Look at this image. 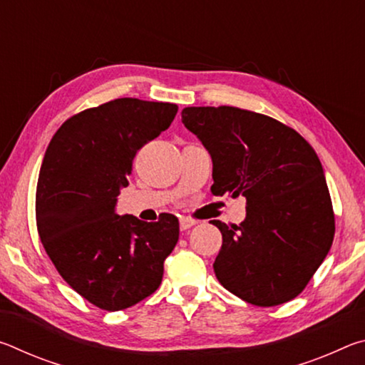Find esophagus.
<instances>
[{
	"label": "esophagus",
	"instance_id": "esophagus-1",
	"mask_svg": "<svg viewBox=\"0 0 365 365\" xmlns=\"http://www.w3.org/2000/svg\"><path fill=\"white\" fill-rule=\"evenodd\" d=\"M193 225H196V220L188 219V217H182L180 219V228H182V230H188V228H191Z\"/></svg>",
	"mask_w": 365,
	"mask_h": 365
}]
</instances>
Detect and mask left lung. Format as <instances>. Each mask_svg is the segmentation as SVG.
I'll use <instances>...</instances> for the list:
<instances>
[{
    "label": "left lung",
    "mask_w": 365,
    "mask_h": 365,
    "mask_svg": "<svg viewBox=\"0 0 365 365\" xmlns=\"http://www.w3.org/2000/svg\"><path fill=\"white\" fill-rule=\"evenodd\" d=\"M182 122L212 159L215 196L246 197V219L222 233L220 285L255 306L298 296L329 255L335 215L322 164L285 123L232 106L185 108Z\"/></svg>",
    "instance_id": "left-lung-1"
}]
</instances>
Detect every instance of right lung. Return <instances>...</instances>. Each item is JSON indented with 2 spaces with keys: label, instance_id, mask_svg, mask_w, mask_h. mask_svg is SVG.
Instances as JSON below:
<instances>
[{
  "label": "right lung",
  "instance_id": "add662e5",
  "mask_svg": "<svg viewBox=\"0 0 365 365\" xmlns=\"http://www.w3.org/2000/svg\"><path fill=\"white\" fill-rule=\"evenodd\" d=\"M178 106L119 98L67 119L49 141L36 185V228L61 277L91 304L120 311L163 282L178 219L115 212L141 146L168 130Z\"/></svg>",
  "mask_w": 365,
  "mask_h": 365
}]
</instances>
